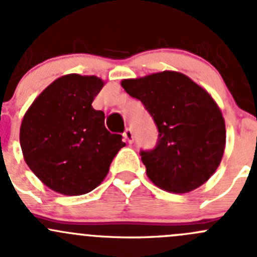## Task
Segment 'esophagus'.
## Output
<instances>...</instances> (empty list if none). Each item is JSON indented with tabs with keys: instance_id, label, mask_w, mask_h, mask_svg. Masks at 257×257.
I'll list each match as a JSON object with an SVG mask.
<instances>
[{
	"instance_id": "obj_1",
	"label": "esophagus",
	"mask_w": 257,
	"mask_h": 257,
	"mask_svg": "<svg viewBox=\"0 0 257 257\" xmlns=\"http://www.w3.org/2000/svg\"><path fill=\"white\" fill-rule=\"evenodd\" d=\"M123 137H124V139H125V141L128 142L129 144H132V143H133V139H134V137H133V132H132V129H126V131L124 132Z\"/></svg>"
}]
</instances>
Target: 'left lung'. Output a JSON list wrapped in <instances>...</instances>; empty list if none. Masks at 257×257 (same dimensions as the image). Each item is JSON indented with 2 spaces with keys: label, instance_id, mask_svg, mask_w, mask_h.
<instances>
[{
  "label": "left lung",
  "instance_id": "8db88e82",
  "mask_svg": "<svg viewBox=\"0 0 257 257\" xmlns=\"http://www.w3.org/2000/svg\"><path fill=\"white\" fill-rule=\"evenodd\" d=\"M120 85L143 103L159 131L157 148L141 153L150 181L173 194L206 183L226 143L225 119L208 90L175 71L123 79Z\"/></svg>",
  "mask_w": 257,
  "mask_h": 257
}]
</instances>
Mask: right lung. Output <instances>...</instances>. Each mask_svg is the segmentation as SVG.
Returning a JSON list of instances; mask_svg holds the SVG:
<instances>
[{
	"mask_svg": "<svg viewBox=\"0 0 257 257\" xmlns=\"http://www.w3.org/2000/svg\"><path fill=\"white\" fill-rule=\"evenodd\" d=\"M103 85L95 76H62L23 115L20 144L26 164L62 195H83L100 185L125 145L121 136L105 129L104 113L92 107Z\"/></svg>",
	"mask_w": 257,
	"mask_h": 257,
	"instance_id": "add662e5",
	"label": "right lung"
}]
</instances>
